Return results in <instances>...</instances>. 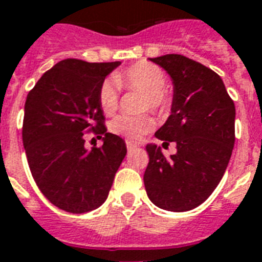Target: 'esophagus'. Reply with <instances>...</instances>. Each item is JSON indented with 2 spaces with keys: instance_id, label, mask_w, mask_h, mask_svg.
Here are the masks:
<instances>
[{
  "instance_id": "1",
  "label": "esophagus",
  "mask_w": 262,
  "mask_h": 262,
  "mask_svg": "<svg viewBox=\"0 0 262 262\" xmlns=\"http://www.w3.org/2000/svg\"><path fill=\"white\" fill-rule=\"evenodd\" d=\"M126 147H127V151H135V149H137V145L130 143V141H126Z\"/></svg>"
}]
</instances>
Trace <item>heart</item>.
<instances>
[{"mask_svg": "<svg viewBox=\"0 0 262 262\" xmlns=\"http://www.w3.org/2000/svg\"><path fill=\"white\" fill-rule=\"evenodd\" d=\"M111 80L103 81L99 88V104L103 113L113 114L118 108L119 92L117 85L126 90L144 92L143 110L164 113L170 106L171 98L166 85V73L159 67L149 62H137L125 71L114 75ZM111 130L130 141H139L154 127V121L148 115H119L111 122Z\"/></svg>", "mask_w": 262, "mask_h": 262, "instance_id": "b5f03b06", "label": "heart"}]
</instances>
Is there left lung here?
<instances>
[{
	"mask_svg": "<svg viewBox=\"0 0 262 262\" xmlns=\"http://www.w3.org/2000/svg\"><path fill=\"white\" fill-rule=\"evenodd\" d=\"M149 61L163 68L174 85L171 114L155 136L163 144L174 141L177 154L167 159L162 148L148 144L145 190L162 209L190 211L223 178L235 143V106L220 76L203 63L179 54Z\"/></svg>",
	"mask_w": 262,
	"mask_h": 262,
	"instance_id": "1",
	"label": "left lung"
}]
</instances>
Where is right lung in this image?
Wrapping results in <instances>:
<instances>
[{
  "label": "right lung",
  "instance_id": "1",
  "mask_svg": "<svg viewBox=\"0 0 262 262\" xmlns=\"http://www.w3.org/2000/svg\"><path fill=\"white\" fill-rule=\"evenodd\" d=\"M121 62L55 63L27 95L23 144L35 182L51 204L71 213L94 211L106 201L126 155L119 136L107 133L99 88ZM103 137L88 150L83 133Z\"/></svg>",
  "mask_w": 262,
  "mask_h": 262
}]
</instances>
